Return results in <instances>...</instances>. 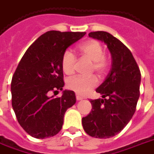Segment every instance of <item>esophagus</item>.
I'll list each match as a JSON object with an SVG mask.
<instances>
[{"mask_svg": "<svg viewBox=\"0 0 154 154\" xmlns=\"http://www.w3.org/2000/svg\"><path fill=\"white\" fill-rule=\"evenodd\" d=\"M76 97H77V100H82L83 99L82 97H81V96H79L78 94H77V96H76Z\"/></svg>", "mask_w": 154, "mask_h": 154, "instance_id": "34e87169", "label": "esophagus"}]
</instances>
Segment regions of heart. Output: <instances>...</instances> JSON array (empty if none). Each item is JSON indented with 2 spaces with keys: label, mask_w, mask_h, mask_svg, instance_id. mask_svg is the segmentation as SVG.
Instances as JSON below:
<instances>
[{
  "label": "heart",
  "mask_w": 154,
  "mask_h": 154,
  "mask_svg": "<svg viewBox=\"0 0 154 154\" xmlns=\"http://www.w3.org/2000/svg\"><path fill=\"white\" fill-rule=\"evenodd\" d=\"M77 50L82 56L92 61V70H94L99 77H103L109 67V60L103 54V47L100 42L95 40H90L78 45ZM75 55L71 51H64L61 59V65L63 72L67 75L72 73L75 68ZM96 86L97 80L94 76H75L68 79L67 82L68 88L79 95H86Z\"/></svg>",
  "instance_id": "b5f03b06"
}]
</instances>
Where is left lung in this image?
<instances>
[{
    "label": "left lung",
    "mask_w": 154,
    "mask_h": 154,
    "mask_svg": "<svg viewBox=\"0 0 154 154\" xmlns=\"http://www.w3.org/2000/svg\"><path fill=\"white\" fill-rule=\"evenodd\" d=\"M89 36L107 45L112 68L96 89L102 98L90 101L91 112L82 122L86 134L106 139L118 134L133 117L140 97L141 75L131 52L122 42L103 31L90 32Z\"/></svg>",
    "instance_id": "8db88e82"
}]
</instances>
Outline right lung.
<instances>
[{
  "label": "right lung",
  "mask_w": 154,
  "mask_h": 154,
  "mask_svg": "<svg viewBox=\"0 0 154 154\" xmlns=\"http://www.w3.org/2000/svg\"><path fill=\"white\" fill-rule=\"evenodd\" d=\"M86 32L49 31L29 46L11 82L12 107L23 129L36 139L54 136L62 129L64 113L76 103L72 91L50 97L64 86L61 59L63 52Z\"/></svg>",
  "instance_id": "right-lung-1"
}]
</instances>
